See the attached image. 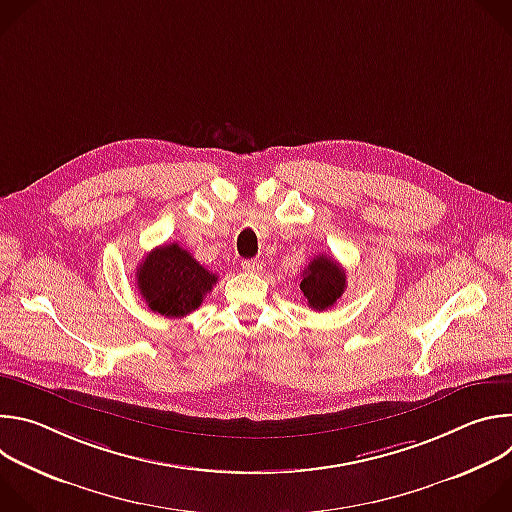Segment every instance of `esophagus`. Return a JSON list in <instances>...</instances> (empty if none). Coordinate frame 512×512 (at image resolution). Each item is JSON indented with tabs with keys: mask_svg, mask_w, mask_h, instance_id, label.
I'll return each instance as SVG.
<instances>
[{
	"mask_svg": "<svg viewBox=\"0 0 512 512\" xmlns=\"http://www.w3.org/2000/svg\"><path fill=\"white\" fill-rule=\"evenodd\" d=\"M241 267H243L245 271L255 273V271H259V269H261V263H259L257 259H245V261H241Z\"/></svg>",
	"mask_w": 512,
	"mask_h": 512,
	"instance_id": "esophagus-1",
	"label": "esophagus"
}]
</instances>
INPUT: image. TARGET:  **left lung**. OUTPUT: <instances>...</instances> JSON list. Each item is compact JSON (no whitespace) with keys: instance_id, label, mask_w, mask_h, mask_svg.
Here are the masks:
<instances>
[{"instance_id":"1","label":"left lung","mask_w":512,"mask_h":512,"mask_svg":"<svg viewBox=\"0 0 512 512\" xmlns=\"http://www.w3.org/2000/svg\"><path fill=\"white\" fill-rule=\"evenodd\" d=\"M300 289L312 310H330L344 294L346 271L332 257L318 255L310 261L308 269H304Z\"/></svg>"}]
</instances>
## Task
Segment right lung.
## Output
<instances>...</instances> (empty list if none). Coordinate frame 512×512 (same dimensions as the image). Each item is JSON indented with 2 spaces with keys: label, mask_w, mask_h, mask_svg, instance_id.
Wrapping results in <instances>:
<instances>
[{
  "label": "right lung",
  "mask_w": 512,
  "mask_h": 512,
  "mask_svg": "<svg viewBox=\"0 0 512 512\" xmlns=\"http://www.w3.org/2000/svg\"><path fill=\"white\" fill-rule=\"evenodd\" d=\"M135 277L137 291L148 308L166 318H184L198 310L216 283V275L178 243L162 245L145 255Z\"/></svg>",
  "instance_id": "1"
}]
</instances>
